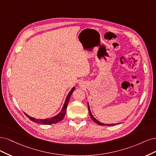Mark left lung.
<instances>
[{
  "label": "left lung",
  "mask_w": 156,
  "mask_h": 156,
  "mask_svg": "<svg viewBox=\"0 0 156 156\" xmlns=\"http://www.w3.org/2000/svg\"><path fill=\"white\" fill-rule=\"evenodd\" d=\"M88 109H89V115H90V117H91V118L92 119V120H93V121H94L95 123H97V124H99V125H101V126H113V125L116 124H103V123H102V122H99L98 120H97L96 119H95V118L93 116V115H92V113H91V110H90V108H89V104H88Z\"/></svg>",
  "instance_id": "8db88e82"
}]
</instances>
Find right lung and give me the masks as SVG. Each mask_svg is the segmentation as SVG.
Returning a JSON list of instances; mask_svg holds the SVG:
<instances>
[{"label": "right lung", "mask_w": 156, "mask_h": 156, "mask_svg": "<svg viewBox=\"0 0 156 156\" xmlns=\"http://www.w3.org/2000/svg\"><path fill=\"white\" fill-rule=\"evenodd\" d=\"M75 89V87H73V89L71 90V91L69 92V93L68 94L67 97L66 98V100H65V102L64 103V105L63 106L62 108V109L61 112H60L58 115H57L55 117H53L51 119H36L35 118H33L30 116H29V115H28L27 114H26L24 113L25 115L26 116L29 118V119H30L32 121L34 122H37V123H39V124H56V123H58L59 122V121H61V120L63 119V117H65V114H66V112H67V105H68V103H69V99H70V97H71L72 93H73L74 90Z\"/></svg>", "instance_id": "1"}]
</instances>
